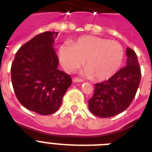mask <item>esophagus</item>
I'll list each match as a JSON object with an SVG mask.
<instances>
[{"label":"esophagus","mask_w":152,"mask_h":152,"mask_svg":"<svg viewBox=\"0 0 152 152\" xmlns=\"http://www.w3.org/2000/svg\"><path fill=\"white\" fill-rule=\"evenodd\" d=\"M73 82H82L83 80L81 79V78H78V77H73Z\"/></svg>","instance_id":"obj_1"}]
</instances>
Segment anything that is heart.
Here are the masks:
<instances>
[{
  "mask_svg": "<svg viewBox=\"0 0 152 152\" xmlns=\"http://www.w3.org/2000/svg\"><path fill=\"white\" fill-rule=\"evenodd\" d=\"M60 62L68 72H74L84 63L87 77L97 81L106 80L120 69L124 58L122 46L116 41L97 36H82L59 48Z\"/></svg>",
  "mask_w": 152,
  "mask_h": 152,
  "instance_id": "heart-1",
  "label": "heart"
}]
</instances>
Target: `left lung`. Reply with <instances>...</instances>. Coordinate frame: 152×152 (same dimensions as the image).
I'll list each match as a JSON object with an SVG mask.
<instances>
[{"label": "left lung", "mask_w": 152, "mask_h": 152, "mask_svg": "<svg viewBox=\"0 0 152 152\" xmlns=\"http://www.w3.org/2000/svg\"><path fill=\"white\" fill-rule=\"evenodd\" d=\"M127 65L107 81L96 83L89 109L102 118L124 112L134 99L140 82L141 70L136 52L127 48Z\"/></svg>", "instance_id": "1"}]
</instances>
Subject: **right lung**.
<instances>
[{"instance_id": "right-lung-1", "label": "right lung", "mask_w": 152, "mask_h": 152, "mask_svg": "<svg viewBox=\"0 0 152 152\" xmlns=\"http://www.w3.org/2000/svg\"><path fill=\"white\" fill-rule=\"evenodd\" d=\"M58 32L45 31L35 36L17 50L12 63V87L26 109L40 115L57 111L72 83L70 75L58 69L53 44Z\"/></svg>"}]
</instances>
